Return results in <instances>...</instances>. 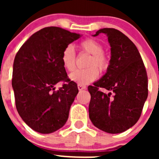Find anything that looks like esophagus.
I'll return each instance as SVG.
<instances>
[{"label":"esophagus","mask_w":159,"mask_h":159,"mask_svg":"<svg viewBox=\"0 0 159 159\" xmlns=\"http://www.w3.org/2000/svg\"><path fill=\"white\" fill-rule=\"evenodd\" d=\"M78 89L79 91H82V90L86 89V87L84 85H81V84H78Z\"/></svg>","instance_id":"34e87169"}]
</instances>
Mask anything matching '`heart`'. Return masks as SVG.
I'll use <instances>...</instances> for the list:
<instances>
[{
  "label": "heart",
  "instance_id": "obj_1",
  "mask_svg": "<svg viewBox=\"0 0 159 159\" xmlns=\"http://www.w3.org/2000/svg\"><path fill=\"white\" fill-rule=\"evenodd\" d=\"M80 48L84 52L91 54L86 66V69L77 70L70 75V79L78 84L84 85L94 81L98 76V70L105 71L108 67V60L104 54L103 47L98 41L94 39H86L81 42ZM75 51L71 45L64 49L61 54V61L64 67L68 71L75 69Z\"/></svg>",
  "mask_w": 159,
  "mask_h": 159
}]
</instances>
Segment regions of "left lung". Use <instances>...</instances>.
Returning a JSON list of instances; mask_svg holds the SVG:
<instances>
[{"label":"left lung","mask_w":159,"mask_h":159,"mask_svg":"<svg viewBox=\"0 0 159 159\" xmlns=\"http://www.w3.org/2000/svg\"><path fill=\"white\" fill-rule=\"evenodd\" d=\"M105 34L111 47L106 73L89 86V118L96 128L118 134L135 125L148 98V77L139 50L127 36L114 28H102L92 36ZM99 87L113 93L105 94Z\"/></svg>","instance_id":"1"}]
</instances>
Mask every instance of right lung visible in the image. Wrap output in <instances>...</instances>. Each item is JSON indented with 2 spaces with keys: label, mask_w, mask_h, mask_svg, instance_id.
Here are the masks:
<instances>
[{
  "label": "right lung",
  "mask_w": 159,
  "mask_h": 159,
  "mask_svg": "<svg viewBox=\"0 0 159 159\" xmlns=\"http://www.w3.org/2000/svg\"><path fill=\"white\" fill-rule=\"evenodd\" d=\"M82 36L57 27L32 34L19 49L13 65L12 88L20 118L37 132L50 134L63 127L78 93L61 61L64 49ZM66 83L57 91L54 86Z\"/></svg>",
  "instance_id": "obj_1"
}]
</instances>
